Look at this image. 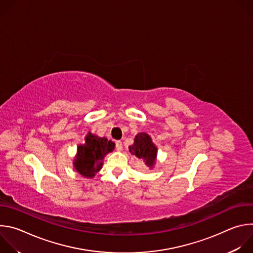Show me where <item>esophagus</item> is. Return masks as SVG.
I'll return each mask as SVG.
<instances>
[{
    "instance_id": "obj_1",
    "label": "esophagus",
    "mask_w": 253,
    "mask_h": 253,
    "mask_svg": "<svg viewBox=\"0 0 253 253\" xmlns=\"http://www.w3.org/2000/svg\"><path fill=\"white\" fill-rule=\"evenodd\" d=\"M122 149H123L122 142L121 141H116V150L117 151H121Z\"/></svg>"
}]
</instances>
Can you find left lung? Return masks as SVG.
<instances>
[{"instance_id": "8db88e82", "label": "left lung", "mask_w": 253, "mask_h": 253, "mask_svg": "<svg viewBox=\"0 0 253 253\" xmlns=\"http://www.w3.org/2000/svg\"><path fill=\"white\" fill-rule=\"evenodd\" d=\"M128 148L132 155H135L138 159H142L146 166L150 169L154 168L158 149L149 134L145 132L138 133L134 138V143Z\"/></svg>"}]
</instances>
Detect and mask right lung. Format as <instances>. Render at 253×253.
Here are the masks:
<instances>
[{
  "instance_id": "right-lung-1",
  "label": "right lung",
  "mask_w": 253,
  "mask_h": 253,
  "mask_svg": "<svg viewBox=\"0 0 253 253\" xmlns=\"http://www.w3.org/2000/svg\"><path fill=\"white\" fill-rule=\"evenodd\" d=\"M114 149L115 143L111 140L88 132L85 142L77 147L73 167L84 178L91 179L101 170L104 157Z\"/></svg>"
}]
</instances>
